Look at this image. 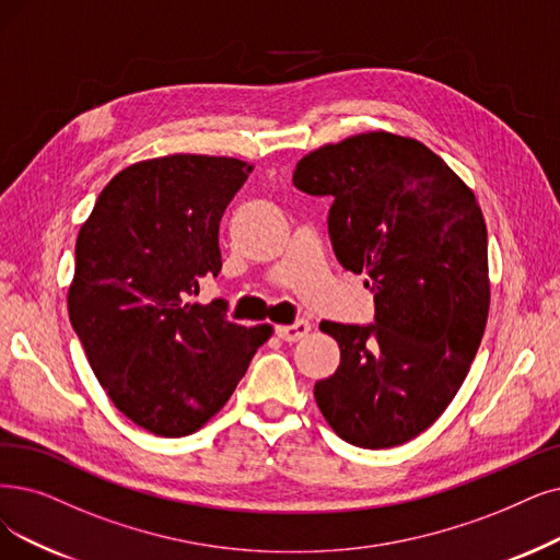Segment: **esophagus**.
Masks as SVG:
<instances>
[{"instance_id":"34e87169","label":"esophagus","mask_w":560,"mask_h":560,"mask_svg":"<svg viewBox=\"0 0 560 560\" xmlns=\"http://www.w3.org/2000/svg\"><path fill=\"white\" fill-rule=\"evenodd\" d=\"M278 338L284 340V342H296L301 338H305V335L310 332V322H296V324H287V326H278L276 328Z\"/></svg>"}]
</instances>
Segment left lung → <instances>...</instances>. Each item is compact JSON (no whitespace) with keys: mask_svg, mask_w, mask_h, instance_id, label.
<instances>
[{"mask_svg":"<svg viewBox=\"0 0 560 560\" xmlns=\"http://www.w3.org/2000/svg\"><path fill=\"white\" fill-rule=\"evenodd\" d=\"M294 186L328 195L340 264L365 273L376 324L322 322L340 365L315 384L330 430L393 448L448 409L489 315L487 225L474 190L413 138L370 130L305 153Z\"/></svg>","mask_w":560,"mask_h":560,"instance_id":"1","label":"left lung"}]
</instances>
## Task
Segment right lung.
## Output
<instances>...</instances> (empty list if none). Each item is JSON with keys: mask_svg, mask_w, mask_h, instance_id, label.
<instances>
[{"mask_svg": "<svg viewBox=\"0 0 560 560\" xmlns=\"http://www.w3.org/2000/svg\"><path fill=\"white\" fill-rule=\"evenodd\" d=\"M253 170L205 153L132 163L80 228L71 324L112 405L155 436L205 428L273 335L188 301L220 273V218Z\"/></svg>", "mask_w": 560, "mask_h": 560, "instance_id": "1", "label": "right lung"}]
</instances>
